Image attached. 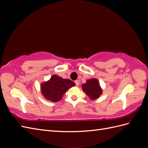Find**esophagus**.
<instances>
[{
  "label": "esophagus",
  "mask_w": 148,
  "mask_h": 148,
  "mask_svg": "<svg viewBox=\"0 0 148 148\" xmlns=\"http://www.w3.org/2000/svg\"><path fill=\"white\" fill-rule=\"evenodd\" d=\"M75 84H76V85H77V86H78V85L79 84V82L78 80H76V81H75Z\"/></svg>",
  "instance_id": "obj_1"
}]
</instances>
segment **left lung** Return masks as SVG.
I'll list each match as a JSON object with an SVG mask.
<instances>
[{"label": "left lung", "mask_w": 148, "mask_h": 148, "mask_svg": "<svg viewBox=\"0 0 148 148\" xmlns=\"http://www.w3.org/2000/svg\"><path fill=\"white\" fill-rule=\"evenodd\" d=\"M82 91L86 94L89 99L96 100L98 99L103 92L99 80L93 78L86 80V82L82 85Z\"/></svg>", "instance_id": "obj_1"}]
</instances>
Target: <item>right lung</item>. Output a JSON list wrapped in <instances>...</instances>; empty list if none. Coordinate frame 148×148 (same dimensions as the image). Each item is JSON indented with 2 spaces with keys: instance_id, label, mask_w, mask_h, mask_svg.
Listing matches in <instances>:
<instances>
[{
  "instance_id": "right-lung-1",
  "label": "right lung",
  "mask_w": 148,
  "mask_h": 148,
  "mask_svg": "<svg viewBox=\"0 0 148 148\" xmlns=\"http://www.w3.org/2000/svg\"><path fill=\"white\" fill-rule=\"evenodd\" d=\"M75 83L69 79H64L56 75L51 76L47 81L40 85L42 96L52 102L60 101L68 89L75 86Z\"/></svg>"
}]
</instances>
